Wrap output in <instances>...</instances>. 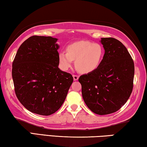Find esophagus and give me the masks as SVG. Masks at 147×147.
Listing matches in <instances>:
<instances>
[{
	"mask_svg": "<svg viewBox=\"0 0 147 147\" xmlns=\"http://www.w3.org/2000/svg\"><path fill=\"white\" fill-rule=\"evenodd\" d=\"M73 76L74 80H77L78 79V78H79V76H78V75H76V74H73Z\"/></svg>",
	"mask_w": 147,
	"mask_h": 147,
	"instance_id": "34e87169",
	"label": "esophagus"
}]
</instances>
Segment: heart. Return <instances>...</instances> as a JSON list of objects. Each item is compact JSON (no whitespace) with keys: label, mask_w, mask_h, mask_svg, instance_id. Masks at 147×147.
<instances>
[{"label":"heart","mask_w":147,"mask_h":147,"mask_svg":"<svg viewBox=\"0 0 147 147\" xmlns=\"http://www.w3.org/2000/svg\"><path fill=\"white\" fill-rule=\"evenodd\" d=\"M67 52L59 53V62L61 68L67 70L76 60V67L83 73H91L99 67L104 50L98 43L89 41H76L68 45Z\"/></svg>","instance_id":"heart-1"}]
</instances>
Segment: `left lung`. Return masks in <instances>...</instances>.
<instances>
[{
	"label": "left lung",
	"instance_id": "obj_1",
	"mask_svg": "<svg viewBox=\"0 0 147 147\" xmlns=\"http://www.w3.org/2000/svg\"><path fill=\"white\" fill-rule=\"evenodd\" d=\"M103 59L97 69L78 78L83 100L96 114L114 113L127 101L133 90L135 67L123 43L113 38H101Z\"/></svg>",
	"mask_w": 147,
	"mask_h": 147
}]
</instances>
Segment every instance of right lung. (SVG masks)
Segmentation results:
<instances>
[{
    "mask_svg": "<svg viewBox=\"0 0 147 147\" xmlns=\"http://www.w3.org/2000/svg\"><path fill=\"white\" fill-rule=\"evenodd\" d=\"M51 36H33L19 47L12 75L18 99L32 113L51 115L59 109L73 82L58 67L59 45Z\"/></svg>",
    "mask_w": 147,
    "mask_h": 147,
    "instance_id": "1",
    "label": "right lung"
}]
</instances>
